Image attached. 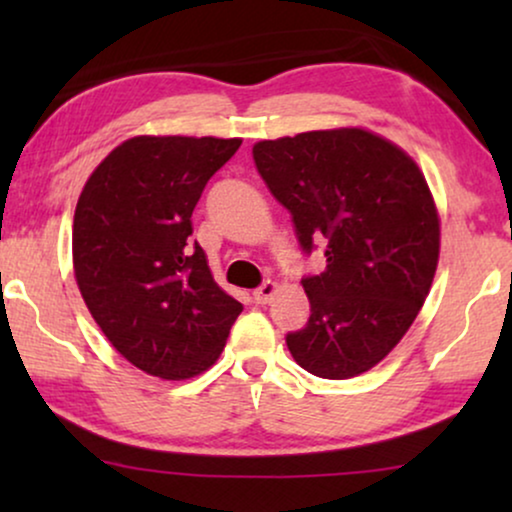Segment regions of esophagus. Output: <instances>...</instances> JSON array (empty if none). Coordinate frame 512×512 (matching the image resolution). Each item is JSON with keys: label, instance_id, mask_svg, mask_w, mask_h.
<instances>
[{"label": "esophagus", "instance_id": "34e87169", "mask_svg": "<svg viewBox=\"0 0 512 512\" xmlns=\"http://www.w3.org/2000/svg\"><path fill=\"white\" fill-rule=\"evenodd\" d=\"M275 293H277V284L275 282H263L261 286H258V289L254 291V300L258 305H268L272 298H275Z\"/></svg>", "mask_w": 512, "mask_h": 512}]
</instances>
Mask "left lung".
<instances>
[{
	"label": "left lung",
	"mask_w": 512,
	"mask_h": 512,
	"mask_svg": "<svg viewBox=\"0 0 512 512\" xmlns=\"http://www.w3.org/2000/svg\"><path fill=\"white\" fill-rule=\"evenodd\" d=\"M251 153L300 249L326 244V270L303 277L312 314L286 347L326 380L366 373L408 333L436 275L440 221L422 170L361 128L265 139Z\"/></svg>",
	"instance_id": "8db88e82"
}]
</instances>
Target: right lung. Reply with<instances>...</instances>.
<instances>
[{"label": "right lung", "mask_w": 512, "mask_h": 512, "mask_svg": "<svg viewBox=\"0 0 512 512\" xmlns=\"http://www.w3.org/2000/svg\"><path fill=\"white\" fill-rule=\"evenodd\" d=\"M242 139L132 137L83 186L74 275L90 314L132 366L188 380L214 366L242 303L214 282L191 214Z\"/></svg>", "instance_id": "obj_1"}]
</instances>
